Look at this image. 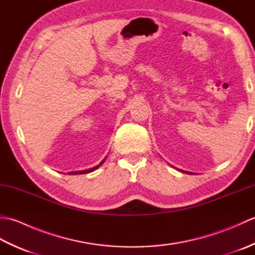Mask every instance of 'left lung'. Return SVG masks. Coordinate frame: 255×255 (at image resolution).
I'll return each mask as SVG.
<instances>
[{
    "label": "left lung",
    "instance_id": "8db88e82",
    "mask_svg": "<svg viewBox=\"0 0 255 255\" xmlns=\"http://www.w3.org/2000/svg\"><path fill=\"white\" fill-rule=\"evenodd\" d=\"M186 173H188V172H186Z\"/></svg>",
    "mask_w": 255,
    "mask_h": 255
}]
</instances>
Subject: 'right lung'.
Masks as SVG:
<instances>
[{
	"instance_id": "right-lung-1",
	"label": "right lung",
	"mask_w": 255,
	"mask_h": 255,
	"mask_svg": "<svg viewBox=\"0 0 255 255\" xmlns=\"http://www.w3.org/2000/svg\"><path fill=\"white\" fill-rule=\"evenodd\" d=\"M103 162L104 161H102L101 163L99 164V165H96V166H94V167H92V169H89V170H84V171H77V172H70L69 174H73V175H75V174H85V173H90V172H93L94 170H96L97 167L99 166H101L102 164H103Z\"/></svg>"
}]
</instances>
